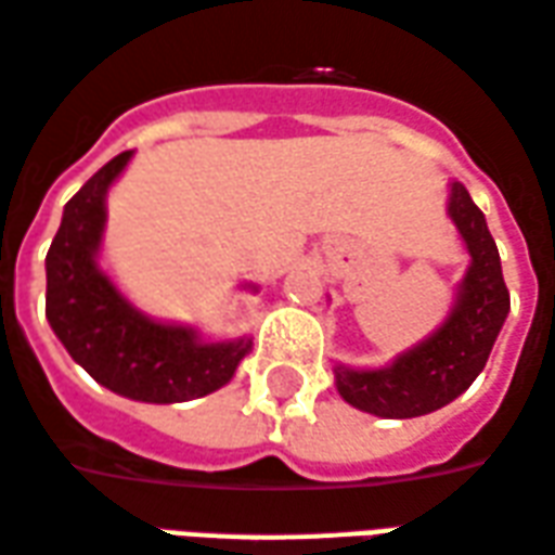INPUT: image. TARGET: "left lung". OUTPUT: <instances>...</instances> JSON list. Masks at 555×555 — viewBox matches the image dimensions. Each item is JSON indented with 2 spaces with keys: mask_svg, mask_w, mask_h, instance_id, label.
Listing matches in <instances>:
<instances>
[{
  "mask_svg": "<svg viewBox=\"0 0 555 555\" xmlns=\"http://www.w3.org/2000/svg\"><path fill=\"white\" fill-rule=\"evenodd\" d=\"M447 216L470 257L455 286V301L440 327L399 351L390 363L366 370L334 363L337 393L358 411L382 420H411L449 405L476 382L500 337L508 317V289L488 221L461 183H449Z\"/></svg>",
  "mask_w": 555,
  "mask_h": 555,
  "instance_id": "left-lung-1",
  "label": "left lung"
}]
</instances>
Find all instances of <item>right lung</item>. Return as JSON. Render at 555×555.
<instances>
[{"instance_id":"right-lung-1","label":"right lung","mask_w":555,"mask_h":555,"mask_svg":"<svg viewBox=\"0 0 555 555\" xmlns=\"http://www.w3.org/2000/svg\"><path fill=\"white\" fill-rule=\"evenodd\" d=\"M132 150L103 165L64 206L47 254V319L73 361L117 396L173 405L216 393L236 375L254 339H206L194 325L162 322L129 301L100 266L106 197ZM245 289H257L245 283Z\"/></svg>"}]
</instances>
